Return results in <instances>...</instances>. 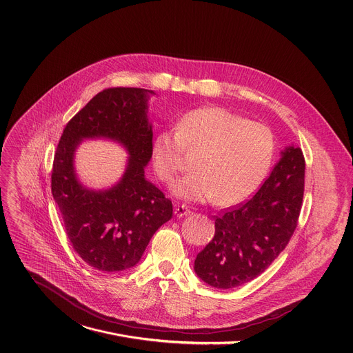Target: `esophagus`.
Segmentation results:
<instances>
[{
  "instance_id": "1",
  "label": "esophagus",
  "mask_w": 353,
  "mask_h": 353,
  "mask_svg": "<svg viewBox=\"0 0 353 353\" xmlns=\"http://www.w3.org/2000/svg\"><path fill=\"white\" fill-rule=\"evenodd\" d=\"M174 214H176L179 218H181V216H188V215L191 214V211H190V208L185 207V205H176V207H174Z\"/></svg>"
}]
</instances>
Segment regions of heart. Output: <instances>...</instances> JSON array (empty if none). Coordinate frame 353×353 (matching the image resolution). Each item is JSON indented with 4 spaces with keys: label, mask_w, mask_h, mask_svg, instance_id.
Masks as SVG:
<instances>
[{
    "label": "heart",
    "mask_w": 353,
    "mask_h": 353,
    "mask_svg": "<svg viewBox=\"0 0 353 353\" xmlns=\"http://www.w3.org/2000/svg\"><path fill=\"white\" fill-rule=\"evenodd\" d=\"M184 150H201L191 173L173 185L176 197L188 203L231 207L246 200L263 181L274 153L268 126L222 107L187 112L177 132H160L152 146L157 177L172 183L184 165Z\"/></svg>",
    "instance_id": "1"
}]
</instances>
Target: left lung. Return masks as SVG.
Segmentation results:
<instances>
[{
	"label": "left lung",
	"mask_w": 353,
	"mask_h": 353,
	"mask_svg": "<svg viewBox=\"0 0 353 353\" xmlns=\"http://www.w3.org/2000/svg\"><path fill=\"white\" fill-rule=\"evenodd\" d=\"M250 200L215 216V235L197 254V276L215 288H234L262 274L287 246L303 204L305 160L285 146Z\"/></svg>",
	"instance_id": "obj_1"
}]
</instances>
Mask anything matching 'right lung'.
Here are the masks:
<instances>
[{
	"instance_id": "obj_1",
	"label": "right lung",
	"mask_w": 353,
	"mask_h": 353,
	"mask_svg": "<svg viewBox=\"0 0 353 353\" xmlns=\"http://www.w3.org/2000/svg\"><path fill=\"white\" fill-rule=\"evenodd\" d=\"M154 92L135 87L107 88L66 125L52 170V194L68 238L80 258L101 272L131 269L153 234L173 215L169 199L145 177L152 159L148 101ZM110 139L130 154L123 177L110 189L84 186L74 154L84 139Z\"/></svg>"
}]
</instances>
